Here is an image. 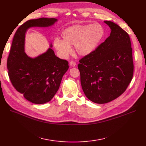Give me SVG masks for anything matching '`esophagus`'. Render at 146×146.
Segmentation results:
<instances>
[{
	"instance_id": "34e87169",
	"label": "esophagus",
	"mask_w": 146,
	"mask_h": 146,
	"mask_svg": "<svg viewBox=\"0 0 146 146\" xmlns=\"http://www.w3.org/2000/svg\"><path fill=\"white\" fill-rule=\"evenodd\" d=\"M69 65H70L71 66L74 67V66H76V63L74 61H70V62H69Z\"/></svg>"
}]
</instances>
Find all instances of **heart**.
Here are the masks:
<instances>
[{"label":"heart","mask_w":146,"mask_h":146,"mask_svg":"<svg viewBox=\"0 0 146 146\" xmlns=\"http://www.w3.org/2000/svg\"><path fill=\"white\" fill-rule=\"evenodd\" d=\"M105 34L103 27L99 23L75 24L62 31V40L54 39L53 45L60 56L64 58L72 53L71 46L73 45L76 52L80 56H86L98 48Z\"/></svg>","instance_id":"b5f03b06"}]
</instances>
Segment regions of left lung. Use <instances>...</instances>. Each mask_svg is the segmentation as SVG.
<instances>
[{
  "instance_id": "8db88e82",
  "label": "left lung",
  "mask_w": 146,
  "mask_h": 146,
  "mask_svg": "<svg viewBox=\"0 0 146 146\" xmlns=\"http://www.w3.org/2000/svg\"><path fill=\"white\" fill-rule=\"evenodd\" d=\"M110 36L92 54L80 60L81 84L87 98L103 104L118 98L133 76V50L128 34L115 23L105 21Z\"/></svg>"
}]
</instances>
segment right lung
I'll use <instances>...</instances> for the list:
<instances>
[{
  "mask_svg": "<svg viewBox=\"0 0 146 146\" xmlns=\"http://www.w3.org/2000/svg\"><path fill=\"white\" fill-rule=\"evenodd\" d=\"M57 21L56 18H40L21 25L13 37L7 60L13 86L27 100L35 104L52 99L69 68L68 62L55 55L52 44L45 53L34 58L29 56L25 52V33L31 27H47Z\"/></svg>",
  "mask_w": 146,
  "mask_h": 146,
  "instance_id": "right-lung-1",
  "label": "right lung"
}]
</instances>
